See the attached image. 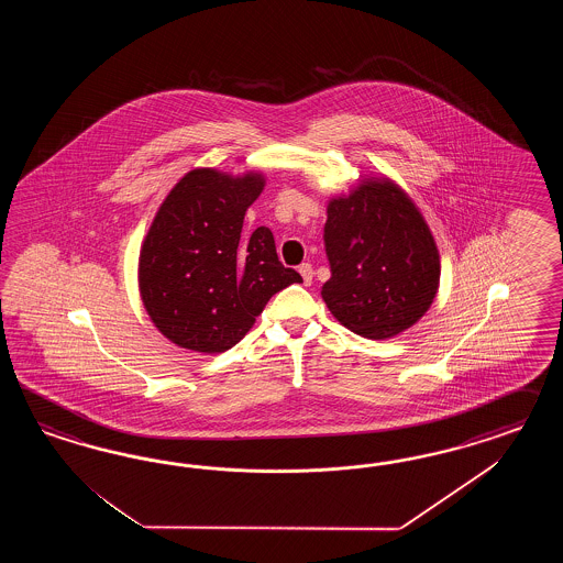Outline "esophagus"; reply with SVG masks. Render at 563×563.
Masks as SVG:
<instances>
[{"label": "esophagus", "instance_id": "1", "mask_svg": "<svg viewBox=\"0 0 563 563\" xmlns=\"http://www.w3.org/2000/svg\"><path fill=\"white\" fill-rule=\"evenodd\" d=\"M299 274H301V276H303V283H306V285H311V280H313V271H311V264H301V266H299Z\"/></svg>", "mask_w": 563, "mask_h": 563}]
</instances>
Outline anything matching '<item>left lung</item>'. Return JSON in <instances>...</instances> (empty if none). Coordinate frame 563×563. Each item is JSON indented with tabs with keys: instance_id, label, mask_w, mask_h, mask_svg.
<instances>
[{
	"instance_id": "obj_1",
	"label": "left lung",
	"mask_w": 563,
	"mask_h": 563,
	"mask_svg": "<svg viewBox=\"0 0 563 563\" xmlns=\"http://www.w3.org/2000/svg\"><path fill=\"white\" fill-rule=\"evenodd\" d=\"M330 278L322 297L351 332L384 341L421 320L440 285V254L409 196L393 181H363L328 205Z\"/></svg>"
}]
</instances>
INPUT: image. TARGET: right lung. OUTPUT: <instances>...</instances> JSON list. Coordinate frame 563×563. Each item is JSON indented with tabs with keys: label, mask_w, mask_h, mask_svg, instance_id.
I'll use <instances>...</instances> for the list:
<instances>
[{
	"label": "right lung",
	"mask_w": 563,
	"mask_h": 563,
	"mask_svg": "<svg viewBox=\"0 0 563 563\" xmlns=\"http://www.w3.org/2000/svg\"><path fill=\"white\" fill-rule=\"evenodd\" d=\"M260 175L189 170L170 189L140 252V292L154 325L198 353H224L256 322L274 292L303 283L276 256L273 231L243 235Z\"/></svg>",
	"instance_id": "right-lung-1"
}]
</instances>
